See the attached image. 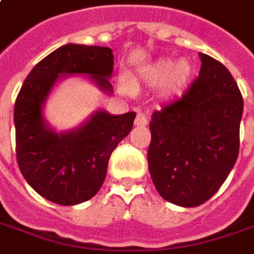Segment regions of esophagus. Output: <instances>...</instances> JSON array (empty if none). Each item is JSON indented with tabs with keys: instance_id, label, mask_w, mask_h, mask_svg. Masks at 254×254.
I'll list each match as a JSON object with an SVG mask.
<instances>
[{
	"instance_id": "esophagus-1",
	"label": "esophagus",
	"mask_w": 254,
	"mask_h": 254,
	"mask_svg": "<svg viewBox=\"0 0 254 254\" xmlns=\"http://www.w3.org/2000/svg\"><path fill=\"white\" fill-rule=\"evenodd\" d=\"M134 124H135L137 127H145V126L148 124V117H146V115H145V113H141V112H138Z\"/></svg>"
}]
</instances>
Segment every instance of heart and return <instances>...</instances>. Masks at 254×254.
Listing matches in <instances>:
<instances>
[{
    "instance_id": "heart-1",
    "label": "heart",
    "mask_w": 254,
    "mask_h": 254,
    "mask_svg": "<svg viewBox=\"0 0 254 254\" xmlns=\"http://www.w3.org/2000/svg\"><path fill=\"white\" fill-rule=\"evenodd\" d=\"M196 76V69L188 59L176 62L170 58H163L141 67L137 77L130 85L126 84V90H139L145 87L162 85V97L164 99H174L183 95Z\"/></svg>"
}]
</instances>
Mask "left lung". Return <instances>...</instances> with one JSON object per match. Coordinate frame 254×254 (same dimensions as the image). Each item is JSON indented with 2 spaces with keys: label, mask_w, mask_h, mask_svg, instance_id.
Returning a JSON list of instances; mask_svg holds the SVG:
<instances>
[{
  "label": "left lung",
  "mask_w": 254,
  "mask_h": 254,
  "mask_svg": "<svg viewBox=\"0 0 254 254\" xmlns=\"http://www.w3.org/2000/svg\"><path fill=\"white\" fill-rule=\"evenodd\" d=\"M200 73L181 99L156 110L149 123L148 166L164 200L195 207L227 180L239 152L244 99L228 69L199 54Z\"/></svg>",
  "instance_id": "left-lung-1"
}]
</instances>
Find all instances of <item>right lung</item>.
<instances>
[{"label":"right lung","instance_id":"1","mask_svg":"<svg viewBox=\"0 0 254 254\" xmlns=\"http://www.w3.org/2000/svg\"><path fill=\"white\" fill-rule=\"evenodd\" d=\"M112 73L110 48L66 44L33 67L17 94L13 110L17 164L27 184L50 202L73 206L97 195L110 155L128 135L135 112L110 115L99 109L76 128L57 131L45 120V102L58 81L70 76L85 77L112 94Z\"/></svg>","mask_w":254,"mask_h":254}]
</instances>
